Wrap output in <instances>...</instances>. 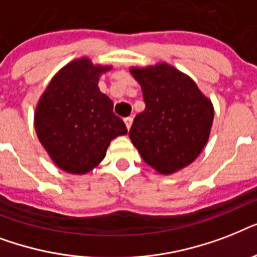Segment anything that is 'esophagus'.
<instances>
[{
	"mask_svg": "<svg viewBox=\"0 0 257 257\" xmlns=\"http://www.w3.org/2000/svg\"><path fill=\"white\" fill-rule=\"evenodd\" d=\"M124 122H125V125H126V128L131 129V126H132V122H133V118L132 117H125Z\"/></svg>",
	"mask_w": 257,
	"mask_h": 257,
	"instance_id": "34e87169",
	"label": "esophagus"
}]
</instances>
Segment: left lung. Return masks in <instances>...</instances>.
Instances as JSON below:
<instances>
[{"label": "left lung", "instance_id": "8db88e82", "mask_svg": "<svg viewBox=\"0 0 257 257\" xmlns=\"http://www.w3.org/2000/svg\"><path fill=\"white\" fill-rule=\"evenodd\" d=\"M143 89L145 109L137 114L129 137L143 160L163 175L196 160L213 122V105L195 81L165 62L131 68Z\"/></svg>", "mask_w": 257, "mask_h": 257}]
</instances>
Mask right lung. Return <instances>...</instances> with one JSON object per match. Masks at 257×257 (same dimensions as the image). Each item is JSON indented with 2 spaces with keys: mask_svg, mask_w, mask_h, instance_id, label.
<instances>
[{
  "mask_svg": "<svg viewBox=\"0 0 257 257\" xmlns=\"http://www.w3.org/2000/svg\"><path fill=\"white\" fill-rule=\"evenodd\" d=\"M112 66L89 58L70 61L49 82L34 112L40 143L58 168L85 175L104 160L113 139L126 126L113 113V102L100 92L98 80Z\"/></svg>",
  "mask_w": 257,
  "mask_h": 257,
  "instance_id": "right-lung-1",
  "label": "right lung"
}]
</instances>
